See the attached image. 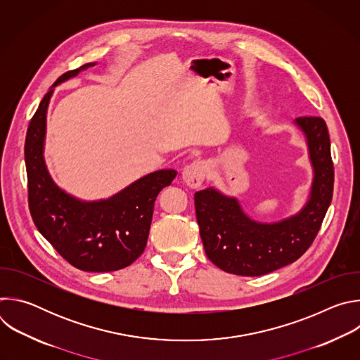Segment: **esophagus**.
Segmentation results:
<instances>
[{
  "label": "esophagus",
  "mask_w": 360,
  "mask_h": 360,
  "mask_svg": "<svg viewBox=\"0 0 360 360\" xmlns=\"http://www.w3.org/2000/svg\"><path fill=\"white\" fill-rule=\"evenodd\" d=\"M207 171L208 168L205 162H192L182 169L181 178L186 186L191 189H198L202 185L205 176H207Z\"/></svg>",
  "instance_id": "34e87169"
}]
</instances>
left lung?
Listing matches in <instances>:
<instances>
[{
  "label": "left lung",
  "instance_id": "8db88e82",
  "mask_svg": "<svg viewBox=\"0 0 360 360\" xmlns=\"http://www.w3.org/2000/svg\"><path fill=\"white\" fill-rule=\"evenodd\" d=\"M293 125L303 134L314 178L303 207L276 222L252 219L238 198L211 186L195 192L196 221L205 253L219 269L261 276L283 268L307 250L321 229L333 195V162L326 122L302 117Z\"/></svg>",
  "mask_w": 360,
  "mask_h": 360
}]
</instances>
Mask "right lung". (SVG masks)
Here are the masks:
<instances>
[{"label": "right lung", "instance_id": "add662e5", "mask_svg": "<svg viewBox=\"0 0 360 360\" xmlns=\"http://www.w3.org/2000/svg\"><path fill=\"white\" fill-rule=\"evenodd\" d=\"M95 64L88 63L61 75L39 102L28 125L24 148L28 203L37 229L65 261L85 272H112L127 268L143 252L153 203L172 184L176 171L150 172L98 200L79 199L56 184L44 158L49 101L56 86Z\"/></svg>", "mask_w": 360, "mask_h": 360}]
</instances>
